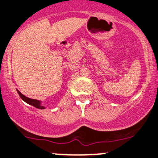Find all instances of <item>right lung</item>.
<instances>
[{"instance_id":"add662e5","label":"right lung","mask_w":158,"mask_h":158,"mask_svg":"<svg viewBox=\"0 0 158 158\" xmlns=\"http://www.w3.org/2000/svg\"><path fill=\"white\" fill-rule=\"evenodd\" d=\"M17 92H18V95L20 96V97L22 99V100H24V102H26L27 103L30 104V105L36 107V108H38V109H42H42H45V106H42V104H41V101L27 97V96H24L23 94H21V92L18 91V89H17Z\"/></svg>"}]
</instances>
